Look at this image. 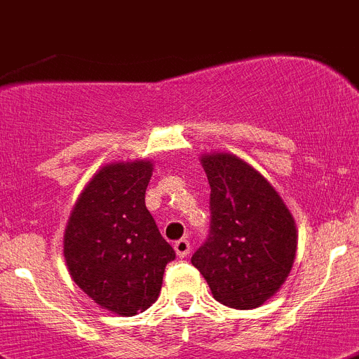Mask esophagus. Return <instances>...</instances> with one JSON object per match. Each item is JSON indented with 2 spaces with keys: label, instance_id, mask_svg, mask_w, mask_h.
Listing matches in <instances>:
<instances>
[{
  "label": "esophagus",
  "instance_id": "34e87169",
  "mask_svg": "<svg viewBox=\"0 0 359 359\" xmlns=\"http://www.w3.org/2000/svg\"><path fill=\"white\" fill-rule=\"evenodd\" d=\"M173 248H175L177 257H180V259H184V257L189 255L191 246H189V241H187V239H180V241H177V243L173 244Z\"/></svg>",
  "mask_w": 359,
  "mask_h": 359
}]
</instances>
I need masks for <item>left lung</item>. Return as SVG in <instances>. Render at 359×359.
Masks as SVG:
<instances>
[{
	"label": "left lung",
	"instance_id": "8db88e82",
	"mask_svg": "<svg viewBox=\"0 0 359 359\" xmlns=\"http://www.w3.org/2000/svg\"><path fill=\"white\" fill-rule=\"evenodd\" d=\"M210 184V236L191 264L214 299L253 310L285 283L294 266L297 229L273 184L230 152L200 156Z\"/></svg>",
	"mask_w": 359,
	"mask_h": 359
}]
</instances>
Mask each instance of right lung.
<instances>
[{
    "label": "right lung",
    "mask_w": 359,
    "mask_h": 359,
    "mask_svg": "<svg viewBox=\"0 0 359 359\" xmlns=\"http://www.w3.org/2000/svg\"><path fill=\"white\" fill-rule=\"evenodd\" d=\"M152 172L149 159L104 164L74 203L63 233V257L76 285L122 317L156 303L164 267L175 259L145 205Z\"/></svg>",
    "instance_id": "right-lung-1"
}]
</instances>
